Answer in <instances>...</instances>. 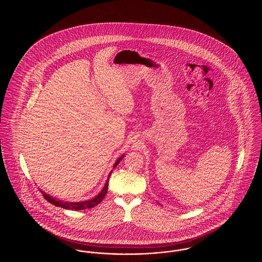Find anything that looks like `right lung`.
I'll return each mask as SVG.
<instances>
[{"instance_id":"obj_1","label":"right lung","mask_w":262,"mask_h":262,"mask_svg":"<svg viewBox=\"0 0 262 262\" xmlns=\"http://www.w3.org/2000/svg\"><path fill=\"white\" fill-rule=\"evenodd\" d=\"M125 155H122L116 163L114 164V167L113 168H116L117 165L119 163L121 162V160L124 158ZM112 174V172L109 174V177L107 179V182L105 184V186L103 187V189L99 192L98 195H96L95 198H93L92 200H84V201H78V202H74V201H63V200H58L56 198H53L50 194H47L46 192L42 191V194L44 196V199L47 200L48 202H50L51 204L55 205V206H58V207H62L63 209H72V210H84V209H88V208H92L94 206H96L97 204H99L100 202L102 201V200L105 198L107 191H108V183H109V178Z\"/></svg>"}]
</instances>
